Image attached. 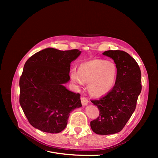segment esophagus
I'll return each instance as SVG.
<instances>
[{
  "label": "esophagus",
  "mask_w": 158,
  "mask_h": 158,
  "mask_svg": "<svg viewBox=\"0 0 158 158\" xmlns=\"http://www.w3.org/2000/svg\"><path fill=\"white\" fill-rule=\"evenodd\" d=\"M81 102H82V106H87L88 103V98L83 96L81 98Z\"/></svg>",
  "instance_id": "1"
}]
</instances>
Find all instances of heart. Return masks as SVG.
I'll list each match as a JSON object with an SVG mask.
<instances>
[{
    "label": "heart",
    "instance_id": "heart-1",
    "mask_svg": "<svg viewBox=\"0 0 158 158\" xmlns=\"http://www.w3.org/2000/svg\"><path fill=\"white\" fill-rule=\"evenodd\" d=\"M117 66L113 61L95 59L81 64L78 70L70 73L71 80L82 85L88 83L89 93L95 97H102L113 88L117 76Z\"/></svg>",
    "mask_w": 158,
    "mask_h": 158
}]
</instances>
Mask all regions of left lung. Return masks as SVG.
Instances as JSON below:
<instances>
[{
    "label": "left lung",
    "instance_id": "obj_1",
    "mask_svg": "<svg viewBox=\"0 0 158 158\" xmlns=\"http://www.w3.org/2000/svg\"><path fill=\"white\" fill-rule=\"evenodd\" d=\"M103 55L113 59L117 76L113 88L106 95L92 100L99 111L97 118L90 122L98 135L120 132L132 116L142 90L141 71L136 61L123 51H107Z\"/></svg>",
    "mask_w": 158,
    "mask_h": 158
}]
</instances>
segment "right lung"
<instances>
[{"label": "right lung", "instance_id": "add662e5", "mask_svg": "<svg viewBox=\"0 0 158 158\" xmlns=\"http://www.w3.org/2000/svg\"><path fill=\"white\" fill-rule=\"evenodd\" d=\"M78 49L47 48L27 59L20 78V104L30 125L49 133H59L66 127L71 111L80 107V94L63 84L70 80L72 61Z\"/></svg>", "mask_w": 158, "mask_h": 158}]
</instances>
